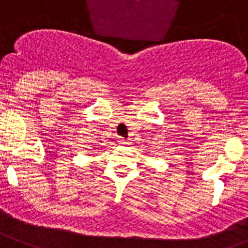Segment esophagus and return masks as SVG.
<instances>
[{"mask_svg": "<svg viewBox=\"0 0 248 248\" xmlns=\"http://www.w3.org/2000/svg\"><path fill=\"white\" fill-rule=\"evenodd\" d=\"M118 142L121 143V145H128V141L127 140H124V139H122V137H120V139H118Z\"/></svg>", "mask_w": 248, "mask_h": 248, "instance_id": "1", "label": "esophagus"}]
</instances>
